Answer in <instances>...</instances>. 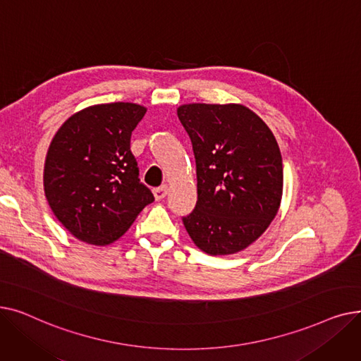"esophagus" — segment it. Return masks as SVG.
<instances>
[{
    "instance_id": "1",
    "label": "esophagus",
    "mask_w": 361,
    "mask_h": 361,
    "mask_svg": "<svg viewBox=\"0 0 361 361\" xmlns=\"http://www.w3.org/2000/svg\"><path fill=\"white\" fill-rule=\"evenodd\" d=\"M168 195V187L166 185H162V187H158L154 190V197L157 200H162L165 196Z\"/></svg>"
}]
</instances>
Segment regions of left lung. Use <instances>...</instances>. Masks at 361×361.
Returning a JSON list of instances; mask_svg holds the SVG:
<instances>
[{
  "label": "left lung",
  "instance_id": "1",
  "mask_svg": "<svg viewBox=\"0 0 361 361\" xmlns=\"http://www.w3.org/2000/svg\"><path fill=\"white\" fill-rule=\"evenodd\" d=\"M177 116L192 140L197 202L183 218L197 247L234 255L256 241L282 199V157L271 128L241 104H185Z\"/></svg>",
  "mask_w": 361,
  "mask_h": 361
}]
</instances>
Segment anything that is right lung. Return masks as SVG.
<instances>
[{
	"mask_svg": "<svg viewBox=\"0 0 361 361\" xmlns=\"http://www.w3.org/2000/svg\"><path fill=\"white\" fill-rule=\"evenodd\" d=\"M145 114V106L131 102L92 105L55 133L44 190L56 219L78 240L111 244L154 202L130 150L131 131Z\"/></svg>",
	"mask_w": 361,
	"mask_h": 361,
	"instance_id": "1",
	"label": "right lung"
}]
</instances>
